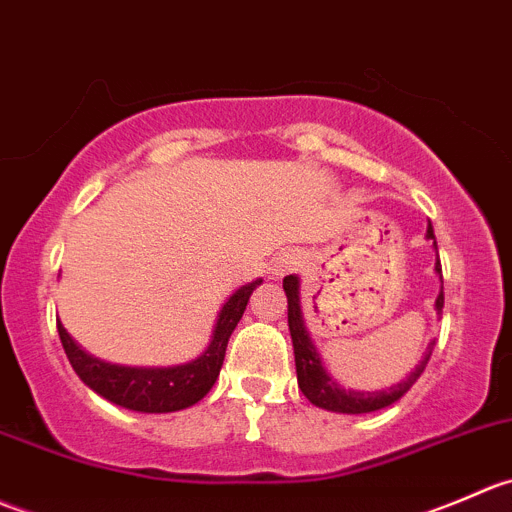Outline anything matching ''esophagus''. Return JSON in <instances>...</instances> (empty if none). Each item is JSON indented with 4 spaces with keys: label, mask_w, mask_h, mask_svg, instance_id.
<instances>
[{
    "label": "esophagus",
    "mask_w": 512,
    "mask_h": 512,
    "mask_svg": "<svg viewBox=\"0 0 512 512\" xmlns=\"http://www.w3.org/2000/svg\"><path fill=\"white\" fill-rule=\"evenodd\" d=\"M298 263V256L296 254H288V251H283V254H278L276 258L271 261V266H268V273H271L273 278H281L283 273L291 271L293 266Z\"/></svg>",
    "instance_id": "esophagus-1"
}]
</instances>
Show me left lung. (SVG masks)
<instances>
[{
    "mask_svg": "<svg viewBox=\"0 0 512 512\" xmlns=\"http://www.w3.org/2000/svg\"><path fill=\"white\" fill-rule=\"evenodd\" d=\"M426 239L433 241V249L438 251V244H435L433 226L428 224ZM435 273L443 278V271H440V258L435 261ZM283 291H286L288 298V331H291L293 341V356H296V376H298V388L303 391V396L318 408H326V411L333 413H351V416H358V413H373L381 411V408L393 406L396 401H401L408 391L413 388V383L421 378V373L426 371L430 353H433L435 341L430 343L423 361L418 363L416 371H411V376L406 381L396 383V386L386 388V391H351V388H341L321 363V353L316 351L311 341V333H308L306 321H303L301 311V283H298V276H286L283 278ZM435 311L438 316L443 313V291L435 298Z\"/></svg>",
    "mask_w": 512,
    "mask_h": 512,
    "instance_id": "obj_1",
    "label": "left lung"
}]
</instances>
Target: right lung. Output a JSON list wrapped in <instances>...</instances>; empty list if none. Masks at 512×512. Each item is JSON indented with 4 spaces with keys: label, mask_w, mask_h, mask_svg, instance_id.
<instances>
[{
    "label": "right lung",
    "mask_w": 512,
    "mask_h": 512,
    "mask_svg": "<svg viewBox=\"0 0 512 512\" xmlns=\"http://www.w3.org/2000/svg\"><path fill=\"white\" fill-rule=\"evenodd\" d=\"M258 283H261V278H256V281L246 283L239 291L231 293V298L224 303V308L219 311V318H216L214 336H211L209 348L191 363H184V366H116V363H106L89 356L69 336L62 321H57V331L59 338H62L64 353H67L69 363L77 371V376L82 378L91 391L99 393L101 398L139 413L184 411V408L199 403L211 391L216 378H219L231 333H234L236 323L244 316L246 303H249L251 293H254Z\"/></svg>",
    "instance_id": "1"
}]
</instances>
